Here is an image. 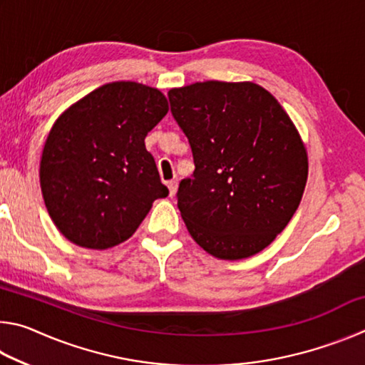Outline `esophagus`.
<instances>
[{
    "instance_id": "1",
    "label": "esophagus",
    "mask_w": 365,
    "mask_h": 365,
    "mask_svg": "<svg viewBox=\"0 0 365 365\" xmlns=\"http://www.w3.org/2000/svg\"><path fill=\"white\" fill-rule=\"evenodd\" d=\"M168 187H169V195L174 196L175 191H177V182H175V180L168 182Z\"/></svg>"
}]
</instances>
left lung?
<instances>
[{"instance_id": "8db88e82", "label": "left lung", "mask_w": 365, "mask_h": 365, "mask_svg": "<svg viewBox=\"0 0 365 365\" xmlns=\"http://www.w3.org/2000/svg\"><path fill=\"white\" fill-rule=\"evenodd\" d=\"M195 172L178 187L182 219L214 257L238 261L274 242L298 209L307 153L287 110L252 82H196L169 91Z\"/></svg>"}]
</instances>
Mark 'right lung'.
<instances>
[{"label":"right lung","instance_id":"right-lung-1","mask_svg":"<svg viewBox=\"0 0 365 365\" xmlns=\"http://www.w3.org/2000/svg\"><path fill=\"white\" fill-rule=\"evenodd\" d=\"M158 88L113 82L73 103L53 123L40 160L49 217L73 245L108 250L132 237L169 190L145 138L168 114Z\"/></svg>","mask_w":365,"mask_h":365}]
</instances>
